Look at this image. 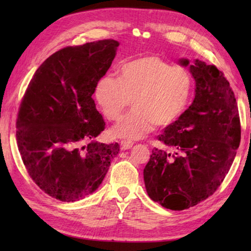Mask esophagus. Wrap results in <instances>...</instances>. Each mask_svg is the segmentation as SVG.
Masks as SVG:
<instances>
[{"label": "esophagus", "instance_id": "obj_1", "mask_svg": "<svg viewBox=\"0 0 251 251\" xmlns=\"http://www.w3.org/2000/svg\"><path fill=\"white\" fill-rule=\"evenodd\" d=\"M134 144L133 142H129V141H122L121 142V148L122 151H126V150H129V148L133 146Z\"/></svg>", "mask_w": 251, "mask_h": 251}]
</instances>
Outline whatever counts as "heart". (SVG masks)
Listing matches in <instances>:
<instances>
[{
    "label": "heart",
    "mask_w": 251,
    "mask_h": 251,
    "mask_svg": "<svg viewBox=\"0 0 251 251\" xmlns=\"http://www.w3.org/2000/svg\"><path fill=\"white\" fill-rule=\"evenodd\" d=\"M192 93L185 69L156 56L125 63L120 77L105 75L96 84L95 100L109 121H117L129 105L133 110L112 128L118 138L141 139L157 126H167L181 115Z\"/></svg>",
    "instance_id": "obj_1"
}]
</instances>
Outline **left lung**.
I'll return each instance as SVG.
<instances>
[{
    "mask_svg": "<svg viewBox=\"0 0 251 251\" xmlns=\"http://www.w3.org/2000/svg\"><path fill=\"white\" fill-rule=\"evenodd\" d=\"M195 80L192 105L158 135L166 150H152L144 168L146 192L167 209L196 206L216 192L240 144L237 101L226 77L214 65L178 59Z\"/></svg>",
    "mask_w": 251,
    "mask_h": 251,
    "instance_id": "8db88e82",
    "label": "left lung"
}]
</instances>
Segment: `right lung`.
<instances>
[{
  "mask_svg": "<svg viewBox=\"0 0 251 251\" xmlns=\"http://www.w3.org/2000/svg\"><path fill=\"white\" fill-rule=\"evenodd\" d=\"M120 43L103 40L69 46L36 70L20 106L16 139L27 172L42 190L61 201H77L99 188L120 145L96 137L105 122L95 87Z\"/></svg>",
  "mask_w": 251,
  "mask_h": 251,
  "instance_id": "right-lung-1",
  "label": "right lung"
}]
</instances>
